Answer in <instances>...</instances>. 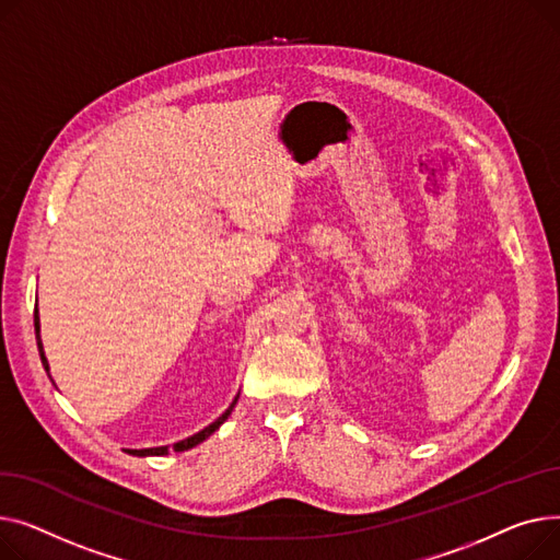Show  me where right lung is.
Listing matches in <instances>:
<instances>
[{"label": "right lung", "instance_id": "add662e5", "mask_svg": "<svg viewBox=\"0 0 560 560\" xmlns=\"http://www.w3.org/2000/svg\"><path fill=\"white\" fill-rule=\"evenodd\" d=\"M33 323H36V339H38V350H40V359H43V366H45V371H47V375H49V364H47V357H45V350H43V341H40V316H38V307H36V314H33ZM49 380H51V375H49ZM240 398V396H237ZM237 398L233 400V405H230L212 424H208L206 430H201L199 434H194V436H189V439H185V441H180V443H174V452H183V450H189V447H196L199 443H203L208 436H212L219 427L225 422V418L233 413V409H235V405H237ZM128 454H136V456H162V454H170V447L167 445H162V447H147V450H128Z\"/></svg>", "mask_w": 560, "mask_h": 560}]
</instances>
